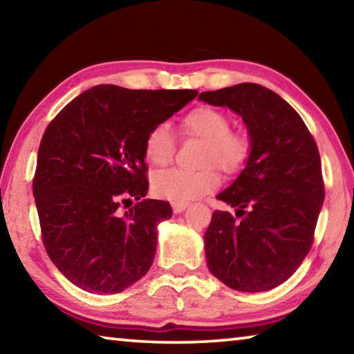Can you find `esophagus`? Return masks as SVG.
Returning a JSON list of instances; mask_svg holds the SVG:
<instances>
[{
  "label": "esophagus",
  "instance_id": "34e87169",
  "mask_svg": "<svg viewBox=\"0 0 354 354\" xmlns=\"http://www.w3.org/2000/svg\"><path fill=\"white\" fill-rule=\"evenodd\" d=\"M189 207V203H171V209L175 214H181Z\"/></svg>",
  "mask_w": 354,
  "mask_h": 354
}]
</instances>
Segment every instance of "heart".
<instances>
[{"label": "heart", "instance_id": "b5f03b06", "mask_svg": "<svg viewBox=\"0 0 354 354\" xmlns=\"http://www.w3.org/2000/svg\"><path fill=\"white\" fill-rule=\"evenodd\" d=\"M184 134L198 137L205 142L201 164H217L225 171L241 169L248 158L250 142L241 133H231L230 118L214 107L201 106L183 118ZM175 139L167 124H158L149 131L145 140V158L149 164L162 167L173 159ZM221 178L214 167L189 171L169 169L158 171L153 178V190L160 198L175 203L198 200L220 185Z\"/></svg>", "mask_w": 354, "mask_h": 354}]
</instances>
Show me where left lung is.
<instances>
[{
  "label": "left lung",
  "mask_w": 354,
  "mask_h": 354,
  "mask_svg": "<svg viewBox=\"0 0 354 354\" xmlns=\"http://www.w3.org/2000/svg\"><path fill=\"white\" fill-rule=\"evenodd\" d=\"M200 101L241 115L250 153L217 198L236 207L215 211L205 234L206 263L215 278L239 292L283 284L313 247L325 198L319 148L293 107L259 84L243 82Z\"/></svg>",
  "instance_id": "1"
}]
</instances>
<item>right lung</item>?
Segmentation results:
<instances>
[{"label":"right lung","mask_w":354,"mask_h":354,"mask_svg":"<svg viewBox=\"0 0 354 354\" xmlns=\"http://www.w3.org/2000/svg\"><path fill=\"white\" fill-rule=\"evenodd\" d=\"M196 91L95 86L64 107L41 137L32 192L46 253L70 283L118 293L151 267L167 201L148 192L149 131L190 103ZM131 198L134 207L119 206Z\"/></svg>","instance_id":"1"}]
</instances>
